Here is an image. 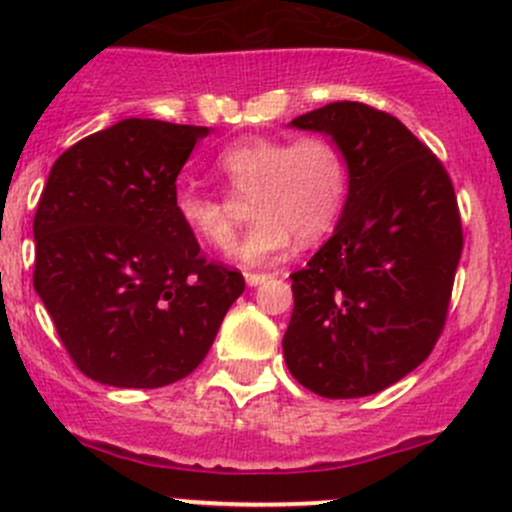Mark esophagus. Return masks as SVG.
<instances>
[{"instance_id": "34e87169", "label": "esophagus", "mask_w": 512, "mask_h": 512, "mask_svg": "<svg viewBox=\"0 0 512 512\" xmlns=\"http://www.w3.org/2000/svg\"><path fill=\"white\" fill-rule=\"evenodd\" d=\"M265 280H270V275H265V272H262V275H260V272H245V282L250 287L262 285V282H265Z\"/></svg>"}]
</instances>
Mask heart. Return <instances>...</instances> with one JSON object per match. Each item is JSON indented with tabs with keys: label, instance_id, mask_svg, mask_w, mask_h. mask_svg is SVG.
Wrapping results in <instances>:
<instances>
[{
	"label": "heart",
	"instance_id": "1",
	"mask_svg": "<svg viewBox=\"0 0 512 512\" xmlns=\"http://www.w3.org/2000/svg\"><path fill=\"white\" fill-rule=\"evenodd\" d=\"M220 173L237 195L250 199V227L232 255L245 265H267L292 247L294 235L317 242L332 232L349 193V163L327 136L242 138L218 156ZM173 210L195 242L225 250L235 237V203L198 185L175 190Z\"/></svg>",
	"mask_w": 512,
	"mask_h": 512
}]
</instances>
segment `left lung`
<instances>
[{
    "label": "left lung",
    "instance_id": "obj_1",
    "mask_svg": "<svg viewBox=\"0 0 512 512\" xmlns=\"http://www.w3.org/2000/svg\"><path fill=\"white\" fill-rule=\"evenodd\" d=\"M329 136L349 163L332 237L294 275L287 369L324 399L379 394L414 371L446 322L463 250L456 193L399 121L337 101L289 123Z\"/></svg>",
    "mask_w": 512,
    "mask_h": 512
}]
</instances>
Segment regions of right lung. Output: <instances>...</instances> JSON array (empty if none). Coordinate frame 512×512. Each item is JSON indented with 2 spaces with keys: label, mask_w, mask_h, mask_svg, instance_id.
Masks as SVG:
<instances>
[{
  "label": "right lung",
  "mask_w": 512,
  "mask_h": 512,
  "mask_svg": "<svg viewBox=\"0 0 512 512\" xmlns=\"http://www.w3.org/2000/svg\"><path fill=\"white\" fill-rule=\"evenodd\" d=\"M208 133L123 118L51 165L34 215V289L98 384L158 389L188 376L245 292L173 210L178 173Z\"/></svg>",
  "instance_id": "1"
}]
</instances>
